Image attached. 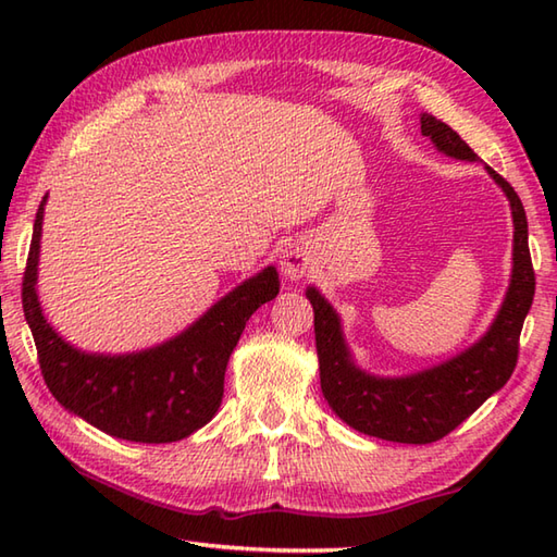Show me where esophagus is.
<instances>
[{"label": "esophagus", "instance_id": "34e87169", "mask_svg": "<svg viewBox=\"0 0 557 557\" xmlns=\"http://www.w3.org/2000/svg\"><path fill=\"white\" fill-rule=\"evenodd\" d=\"M313 270V256L304 244H289L282 253V275L287 280H301Z\"/></svg>", "mask_w": 557, "mask_h": 557}]
</instances>
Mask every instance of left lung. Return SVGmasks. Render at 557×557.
Returning a JSON list of instances; mask_svg holds the SVG:
<instances>
[{
  "instance_id": "1",
  "label": "left lung",
  "mask_w": 557,
  "mask_h": 557,
  "mask_svg": "<svg viewBox=\"0 0 557 557\" xmlns=\"http://www.w3.org/2000/svg\"><path fill=\"white\" fill-rule=\"evenodd\" d=\"M421 134L447 158L476 162L479 156L445 122L421 114ZM512 208L515 244L510 287L491 327L469 349L431 369L383 377L359 369L351 359L337 311L315 287L306 289L313 306L315 349L321 366V387L337 417L354 431L383 441L425 445L445 437L469 419L483 401L510 381L517 366L519 335L534 301L536 277L529 256V227L522 200L503 176L486 168Z\"/></svg>"
}]
</instances>
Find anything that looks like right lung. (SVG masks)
<instances>
[{
    "label": "right lung",
    "instance_id": "add662e5",
    "mask_svg": "<svg viewBox=\"0 0 557 557\" xmlns=\"http://www.w3.org/2000/svg\"><path fill=\"white\" fill-rule=\"evenodd\" d=\"M45 203L47 196L35 215L21 299L54 399L102 433L132 443H174L203 429L222 405L224 371L246 321L277 297V270L268 265L248 277L158 347L134 354L81 351L47 323L35 287Z\"/></svg>",
    "mask_w": 557,
    "mask_h": 557
}]
</instances>
